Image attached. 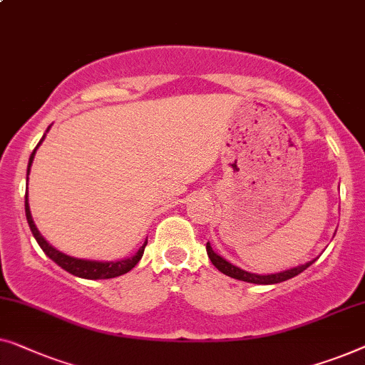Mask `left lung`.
<instances>
[{"mask_svg": "<svg viewBox=\"0 0 365 365\" xmlns=\"http://www.w3.org/2000/svg\"><path fill=\"white\" fill-rule=\"evenodd\" d=\"M207 253H208L210 261H212V264H213L215 268H217L218 271H222L223 274L230 276V278H235V279H240V281H246V283H255V284H276V283H283V281L294 278V276L302 273V271H304L306 268H309V266L316 261V259H312V261H309V263L297 266V268L283 271V273H276V274H255V273H248V271L240 269L238 266H235V264H232V263H228L227 259H223L222 256H218L217 253H215V251L212 250V246H210V243H207Z\"/></svg>", "mask_w": 365, "mask_h": 365, "instance_id": "1", "label": "left lung"}]
</instances>
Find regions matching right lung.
<instances>
[{
  "instance_id": "add662e5",
  "label": "right lung",
  "mask_w": 365,
  "mask_h": 365,
  "mask_svg": "<svg viewBox=\"0 0 365 365\" xmlns=\"http://www.w3.org/2000/svg\"><path fill=\"white\" fill-rule=\"evenodd\" d=\"M43 140H44V135L39 140L38 147L41 145V142H43ZM38 147H36L33 153H31L26 175H29L31 163H33L34 153H36V150H38ZM24 212H26V220H28L31 232H33L36 241H38V245L41 246V250H43L44 253L48 255L56 264H59L61 268L68 271V273L74 274V276H79V278H84V279H109V278H117V276L129 273L133 266H135L138 261H140L142 255H143V250H145V246H147V241H145V243L140 246V250L137 251L135 256H132V258H127V259H122V261H109V263H104V261H89V259L73 258V256H68V255L61 253V251H58L56 248H53V246H51L48 241H46L43 236H41V233L38 232V228H36V225L33 222V217H31V212H29L28 190H26V198H24Z\"/></svg>"
}]
</instances>
